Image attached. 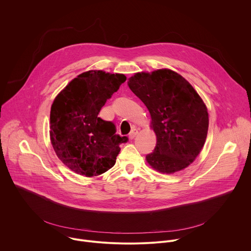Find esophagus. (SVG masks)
<instances>
[{
  "label": "esophagus",
  "instance_id": "34e87169",
  "mask_svg": "<svg viewBox=\"0 0 251 251\" xmlns=\"http://www.w3.org/2000/svg\"><path fill=\"white\" fill-rule=\"evenodd\" d=\"M137 135H138V130H137V129H133V130L130 132V134H129V138H130V139H134Z\"/></svg>",
  "mask_w": 251,
  "mask_h": 251
}]
</instances>
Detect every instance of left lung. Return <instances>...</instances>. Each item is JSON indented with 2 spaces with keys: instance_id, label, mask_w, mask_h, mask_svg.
Returning <instances> with one entry per match:
<instances>
[{
  "instance_id": "left-lung-1",
  "label": "left lung",
  "mask_w": 251,
  "mask_h": 251,
  "mask_svg": "<svg viewBox=\"0 0 251 251\" xmlns=\"http://www.w3.org/2000/svg\"><path fill=\"white\" fill-rule=\"evenodd\" d=\"M128 87L144 102L156 136L147 162L161 174L186 169L202 151L209 128V114L201 97L178 73L158 69L139 72L128 78Z\"/></svg>"
}]
</instances>
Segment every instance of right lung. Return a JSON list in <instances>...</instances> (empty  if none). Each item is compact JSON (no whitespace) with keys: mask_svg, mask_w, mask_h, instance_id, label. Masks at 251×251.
<instances>
[{"mask_svg":"<svg viewBox=\"0 0 251 251\" xmlns=\"http://www.w3.org/2000/svg\"><path fill=\"white\" fill-rule=\"evenodd\" d=\"M126 80L123 74L83 72L57 95L50 111V141L59 159L87 177L106 173L115 164L119 144L115 126L99 117L106 100Z\"/></svg>","mask_w":251,"mask_h":251,"instance_id":"obj_1","label":"right lung"}]
</instances>
